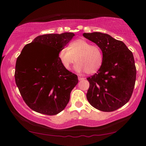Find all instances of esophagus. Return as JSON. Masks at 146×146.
I'll list each match as a JSON object with an SVG mask.
<instances>
[{"label": "esophagus", "instance_id": "34e87169", "mask_svg": "<svg viewBox=\"0 0 146 146\" xmlns=\"http://www.w3.org/2000/svg\"><path fill=\"white\" fill-rule=\"evenodd\" d=\"M84 78H82V77H78V80H84Z\"/></svg>", "mask_w": 146, "mask_h": 146}]
</instances>
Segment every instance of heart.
Segmentation results:
<instances>
[{
  "label": "heart",
  "instance_id": "1",
  "mask_svg": "<svg viewBox=\"0 0 146 146\" xmlns=\"http://www.w3.org/2000/svg\"><path fill=\"white\" fill-rule=\"evenodd\" d=\"M58 58L66 69H70L76 60L75 69L77 71H85L87 74H94L101 68L103 55L98 46L92 45L88 41L79 38L71 42L68 48L61 49Z\"/></svg>",
  "mask_w": 146,
  "mask_h": 146
}]
</instances>
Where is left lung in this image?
I'll use <instances>...</instances> for the list:
<instances>
[{"label":"left lung","mask_w":146,"mask_h":146,"mask_svg":"<svg viewBox=\"0 0 146 146\" xmlns=\"http://www.w3.org/2000/svg\"><path fill=\"white\" fill-rule=\"evenodd\" d=\"M96 44L103 53V62L97 73L87 78L90 83L86 98L94 108L113 111L129 100L136 79L133 54L123 42L107 34L84 33Z\"/></svg>","instance_id":"left-lung-1"}]
</instances>
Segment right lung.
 Instances as JSON below:
<instances>
[{"label": "right lung", "instance_id": "1", "mask_svg": "<svg viewBox=\"0 0 146 146\" xmlns=\"http://www.w3.org/2000/svg\"><path fill=\"white\" fill-rule=\"evenodd\" d=\"M74 36L72 33L38 36L24 47L17 58L16 84L23 100L33 110L54 115L68 103L78 79L62 65L58 53Z\"/></svg>", "mask_w": 146, "mask_h": 146}]
</instances>
